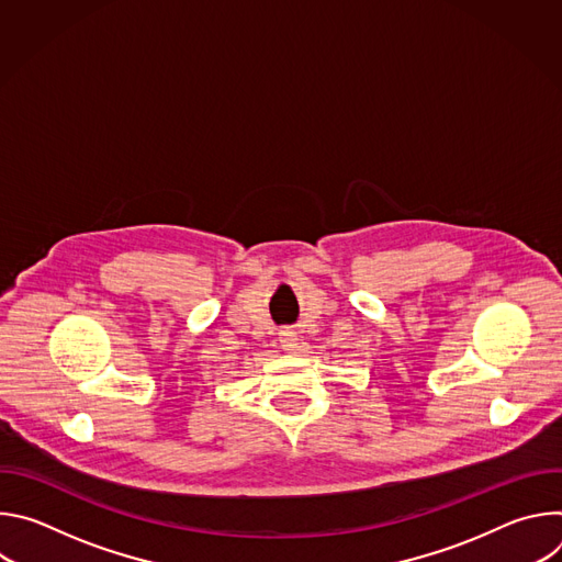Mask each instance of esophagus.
<instances>
[{"label": "esophagus", "instance_id": "1", "mask_svg": "<svg viewBox=\"0 0 562 562\" xmlns=\"http://www.w3.org/2000/svg\"><path fill=\"white\" fill-rule=\"evenodd\" d=\"M280 345L284 351H295L297 349V334L291 329L280 331Z\"/></svg>", "mask_w": 562, "mask_h": 562}]
</instances>
